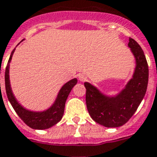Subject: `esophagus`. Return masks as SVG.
I'll use <instances>...</instances> for the list:
<instances>
[{
  "label": "esophagus",
  "mask_w": 157,
  "mask_h": 157,
  "mask_svg": "<svg viewBox=\"0 0 157 157\" xmlns=\"http://www.w3.org/2000/svg\"><path fill=\"white\" fill-rule=\"evenodd\" d=\"M78 78H79V81H80V82H86V80H87V75H86L85 74H79Z\"/></svg>",
  "instance_id": "34e87169"
}]
</instances>
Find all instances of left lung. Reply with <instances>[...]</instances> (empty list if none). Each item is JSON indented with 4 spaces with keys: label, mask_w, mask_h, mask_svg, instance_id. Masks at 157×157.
Listing matches in <instances>:
<instances>
[{
    "label": "left lung",
    "mask_w": 157,
    "mask_h": 157,
    "mask_svg": "<svg viewBox=\"0 0 157 157\" xmlns=\"http://www.w3.org/2000/svg\"><path fill=\"white\" fill-rule=\"evenodd\" d=\"M128 46L133 53L136 67L133 77L125 89L115 97L102 95L92 85L85 82L86 103L90 117L105 127H119L134 115L147 92L149 69L140 45L129 38Z\"/></svg>",
    "instance_id": "obj_1"
}]
</instances>
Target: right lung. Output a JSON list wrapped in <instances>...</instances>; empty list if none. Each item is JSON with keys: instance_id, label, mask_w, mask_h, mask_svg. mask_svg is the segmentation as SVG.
<instances>
[{"instance_id": "obj_1", "label": "right lung", "mask_w": 157, "mask_h": 157, "mask_svg": "<svg viewBox=\"0 0 157 157\" xmlns=\"http://www.w3.org/2000/svg\"><path fill=\"white\" fill-rule=\"evenodd\" d=\"M14 52H15V49L10 54L7 66L6 67V71H5V85H6V92L7 95L8 100L10 101L12 107L14 108V110L19 116L20 118L31 128L37 129V130H45V129L50 128L61 120L64 114L66 101L73 86L77 83V80L74 78L64 85L60 90V92L58 94L55 103L48 110L41 111V112L27 111L17 102L10 89V80H9V64H10Z\"/></svg>"}]
</instances>
